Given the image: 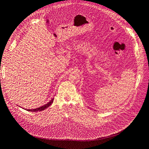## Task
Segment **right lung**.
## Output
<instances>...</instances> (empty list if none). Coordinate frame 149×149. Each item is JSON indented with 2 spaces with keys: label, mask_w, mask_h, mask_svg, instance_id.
Listing matches in <instances>:
<instances>
[{
  "label": "right lung",
  "mask_w": 149,
  "mask_h": 149,
  "mask_svg": "<svg viewBox=\"0 0 149 149\" xmlns=\"http://www.w3.org/2000/svg\"><path fill=\"white\" fill-rule=\"evenodd\" d=\"M53 100H54V98H52V100L48 102L47 104H45L44 106H42L41 107H38V108H36V109H26V111H31V112H37V111H43L44 109H47V107H48L49 106H50L53 103ZM24 109V108H23Z\"/></svg>",
  "instance_id": "add662e5"
}]
</instances>
